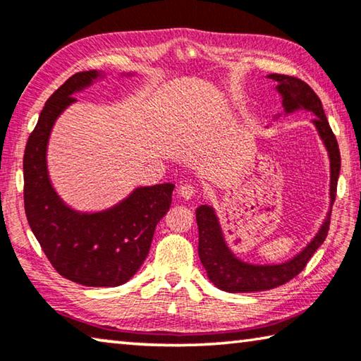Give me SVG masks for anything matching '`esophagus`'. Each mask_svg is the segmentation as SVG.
I'll use <instances>...</instances> for the list:
<instances>
[{
  "instance_id": "1",
  "label": "esophagus",
  "mask_w": 361,
  "mask_h": 361,
  "mask_svg": "<svg viewBox=\"0 0 361 361\" xmlns=\"http://www.w3.org/2000/svg\"><path fill=\"white\" fill-rule=\"evenodd\" d=\"M178 194H180V197H183V199H191V197H194V194H195V188L192 186V185H183V186H180V189H178Z\"/></svg>"
}]
</instances>
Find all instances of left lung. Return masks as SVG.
<instances>
[{"label": "left lung", "mask_w": 361, "mask_h": 361, "mask_svg": "<svg viewBox=\"0 0 361 361\" xmlns=\"http://www.w3.org/2000/svg\"><path fill=\"white\" fill-rule=\"evenodd\" d=\"M267 78L277 82L276 89L282 97L285 114H291L298 109H305V111L315 114L312 122L329 156V172H331L329 205H333L336 199V189H338L341 154L338 140H336L331 127L328 124L320 99L310 89V85L301 81V79L286 75H267ZM279 118L280 114L276 116V119ZM329 216H331V210L328 212L325 221L320 226L314 239L291 259L279 262V264H250V262L239 259L231 252V248L224 240L221 226H219L213 207L200 205L195 210V219H197L199 228L200 262L204 264L210 282L223 291L252 293L277 288V286L290 282L293 277H296L307 264L309 259L312 258L317 248L325 242L329 229Z\"/></svg>", "instance_id": "obj_1"}]
</instances>
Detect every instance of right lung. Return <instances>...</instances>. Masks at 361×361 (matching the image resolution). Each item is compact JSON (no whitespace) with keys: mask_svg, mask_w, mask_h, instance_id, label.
<instances>
[{"mask_svg":"<svg viewBox=\"0 0 361 361\" xmlns=\"http://www.w3.org/2000/svg\"><path fill=\"white\" fill-rule=\"evenodd\" d=\"M102 78L105 75L90 70L66 79L46 102L23 156L30 228L60 276L84 286H119L135 276L149 253L157 223L170 209L175 188L172 183L140 186L119 204L92 213L71 209L54 189L47 170L52 127L76 102L73 95Z\"/></svg>","mask_w":361,"mask_h":361,"instance_id":"add662e5","label":"right lung"}]
</instances>
